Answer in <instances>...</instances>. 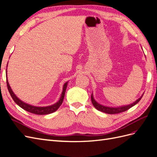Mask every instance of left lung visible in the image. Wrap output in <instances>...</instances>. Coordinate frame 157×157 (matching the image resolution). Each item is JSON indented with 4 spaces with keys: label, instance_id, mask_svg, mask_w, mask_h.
<instances>
[{
    "label": "left lung",
    "instance_id": "8db88e82",
    "mask_svg": "<svg viewBox=\"0 0 157 157\" xmlns=\"http://www.w3.org/2000/svg\"><path fill=\"white\" fill-rule=\"evenodd\" d=\"M143 96H144V94H142V96L139 99H137V100L135 101L134 103H130V104H129V105H122V106H120V107H115L103 105H101V104L98 103L94 98L93 93L92 94L91 99H92V103L93 104V105L95 107V108L98 109V111L103 112L105 113H107V114H117V113H120L122 112L126 111L128 110V109H129L130 108L136 105V104L140 101V99H141L142 97H143Z\"/></svg>",
    "mask_w": 157,
    "mask_h": 157
}]
</instances>
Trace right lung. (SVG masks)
<instances>
[{
	"label": "right lung",
	"instance_id": "right-lung-1",
	"mask_svg": "<svg viewBox=\"0 0 157 157\" xmlns=\"http://www.w3.org/2000/svg\"><path fill=\"white\" fill-rule=\"evenodd\" d=\"M6 83H7V87H8L9 93H10L11 97L13 99V100L15 101V103L17 104V105H19L20 107L24 109V110L29 112V113H33V114H36V115H48V114H50V113H52L56 111L57 110H58V109L60 107V105H61V103H63L68 82H66L63 84V91H62V92H61L59 101H57L56 103L53 104V105H51L49 106H46V107H39V106L32 105H30V104H28V103L23 102V101L21 100L20 99H19L16 96V94H14L13 92L12 91V90L8 81L7 69H6Z\"/></svg>",
	"mask_w": 157,
	"mask_h": 157
}]
</instances>
